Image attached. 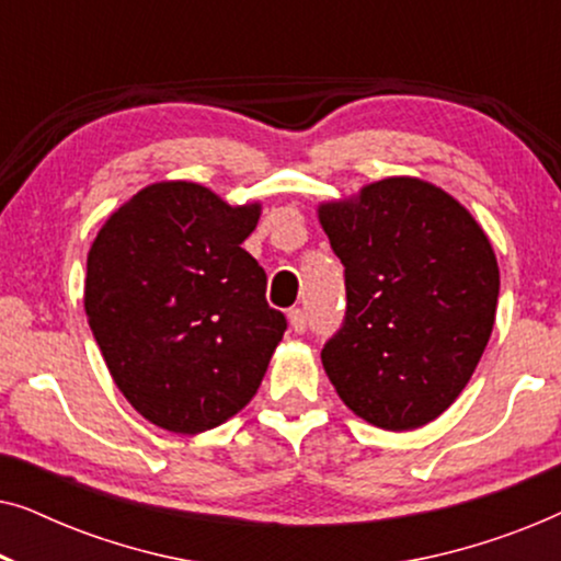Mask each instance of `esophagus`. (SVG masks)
<instances>
[{
	"mask_svg": "<svg viewBox=\"0 0 561 561\" xmlns=\"http://www.w3.org/2000/svg\"><path fill=\"white\" fill-rule=\"evenodd\" d=\"M288 321H290V329H294L296 334H304L306 327H309V317H306L304 309H290Z\"/></svg>",
	"mask_w": 561,
	"mask_h": 561,
	"instance_id": "obj_1",
	"label": "esophagus"
}]
</instances>
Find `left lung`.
<instances>
[{"label": "left lung", "mask_w": 561, "mask_h": 561, "mask_svg": "<svg viewBox=\"0 0 561 561\" xmlns=\"http://www.w3.org/2000/svg\"><path fill=\"white\" fill-rule=\"evenodd\" d=\"M347 311L321 363L347 409L388 432L434 421L470 382L495 324L501 273L457 198L398 175L319 206Z\"/></svg>", "instance_id": "left-lung-1"}]
</instances>
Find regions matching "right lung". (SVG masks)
<instances>
[{
	"label": "right lung",
	"instance_id": "obj_1",
	"mask_svg": "<svg viewBox=\"0 0 561 561\" xmlns=\"http://www.w3.org/2000/svg\"><path fill=\"white\" fill-rule=\"evenodd\" d=\"M260 204L229 206L188 181L137 191L87 260L89 327L137 413L175 434L232 419L257 393L288 321L242 250Z\"/></svg>",
	"mask_w": 561,
	"mask_h": 561
}]
</instances>
